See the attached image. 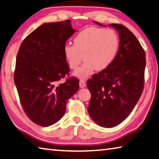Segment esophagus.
<instances>
[{"label":"esophagus","instance_id":"34e87169","mask_svg":"<svg viewBox=\"0 0 159 159\" xmlns=\"http://www.w3.org/2000/svg\"><path fill=\"white\" fill-rule=\"evenodd\" d=\"M79 86L80 88H84L85 86H86V83H85V80H80V82H79Z\"/></svg>","mask_w":159,"mask_h":159}]
</instances>
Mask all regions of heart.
I'll use <instances>...</instances> for the list:
<instances>
[{
	"instance_id": "obj_1",
	"label": "heart",
	"mask_w": 159,
	"mask_h": 159,
	"mask_svg": "<svg viewBox=\"0 0 159 159\" xmlns=\"http://www.w3.org/2000/svg\"><path fill=\"white\" fill-rule=\"evenodd\" d=\"M74 44L67 43L63 47L66 61L79 79H86L93 71L105 70L114 61L120 47L116 32L112 29L91 27L80 31L74 39Z\"/></svg>"
}]
</instances>
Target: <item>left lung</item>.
<instances>
[{
  "label": "left lung",
  "instance_id": "1",
  "mask_svg": "<svg viewBox=\"0 0 159 159\" xmlns=\"http://www.w3.org/2000/svg\"><path fill=\"white\" fill-rule=\"evenodd\" d=\"M108 26L115 28L120 36L116 57L111 66L87 81L91 93L89 115L105 128L120 125L134 108L143 90L146 65L145 51L134 34L123 25Z\"/></svg>",
  "mask_w": 159,
  "mask_h": 159
}]
</instances>
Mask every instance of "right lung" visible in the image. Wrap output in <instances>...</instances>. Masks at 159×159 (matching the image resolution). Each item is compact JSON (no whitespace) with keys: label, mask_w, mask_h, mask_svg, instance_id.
<instances>
[{"label":"right lung","mask_w":159,"mask_h":159,"mask_svg":"<svg viewBox=\"0 0 159 159\" xmlns=\"http://www.w3.org/2000/svg\"><path fill=\"white\" fill-rule=\"evenodd\" d=\"M75 32L70 20L45 23L20 46L14 83L25 114L39 126H51L61 119L67 101L79 89L76 78L60 83L70 72L63 47Z\"/></svg>","instance_id":"right-lung-1"}]
</instances>
